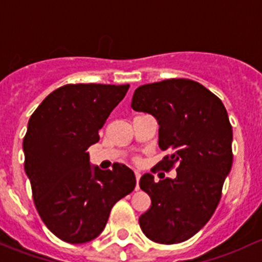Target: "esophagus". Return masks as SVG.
Segmentation results:
<instances>
[{
	"label": "esophagus",
	"mask_w": 262,
	"mask_h": 262,
	"mask_svg": "<svg viewBox=\"0 0 262 262\" xmlns=\"http://www.w3.org/2000/svg\"><path fill=\"white\" fill-rule=\"evenodd\" d=\"M135 177H136V190H139L140 189L139 182H140V178H141V171L135 170Z\"/></svg>",
	"instance_id": "34e87169"
}]
</instances>
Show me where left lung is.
Returning a JSON list of instances; mask_svg holds the SVG:
<instances>
[{
	"label": "left lung",
	"instance_id": "1",
	"mask_svg": "<svg viewBox=\"0 0 262 262\" xmlns=\"http://www.w3.org/2000/svg\"><path fill=\"white\" fill-rule=\"evenodd\" d=\"M132 110L152 115L159 123V146L166 155L156 168L177 177L155 183L144 174L140 188L151 207L139 218L147 238L158 244H180L204 227L220 203L231 171L232 126L222 101L201 83L166 79L135 91Z\"/></svg>",
	"mask_w": 262,
	"mask_h": 262
}]
</instances>
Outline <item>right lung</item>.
I'll return each instance as SVG.
<instances>
[{"instance_id":"obj_1","label":"right lung","mask_w":262,"mask_h":262,"mask_svg":"<svg viewBox=\"0 0 262 262\" xmlns=\"http://www.w3.org/2000/svg\"><path fill=\"white\" fill-rule=\"evenodd\" d=\"M130 85L67 84L51 92L32 113L24 137L25 171L47 227L63 241L96 238L116 202L136 185L123 164L92 166L88 147L99 140L110 113Z\"/></svg>"}]
</instances>
